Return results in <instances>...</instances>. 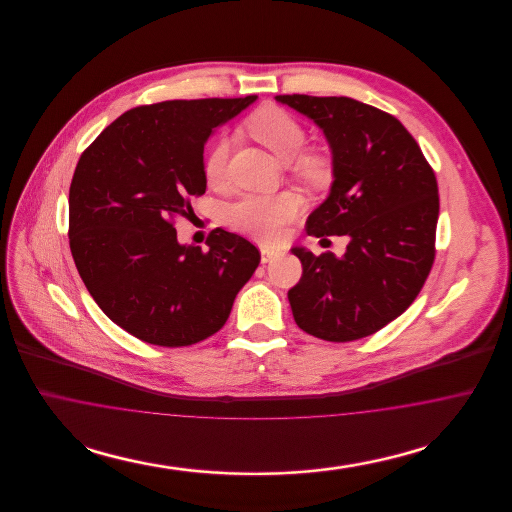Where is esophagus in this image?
<instances>
[{"mask_svg":"<svg viewBox=\"0 0 512 512\" xmlns=\"http://www.w3.org/2000/svg\"><path fill=\"white\" fill-rule=\"evenodd\" d=\"M278 255H280V251H276V249L261 247V261H263V263H270V261H274Z\"/></svg>","mask_w":512,"mask_h":512,"instance_id":"esophagus-1","label":"esophagus"}]
</instances>
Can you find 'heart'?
Listing matches in <instances>:
<instances>
[{
  "label": "heart",
  "mask_w": 512,
  "mask_h": 512,
  "mask_svg": "<svg viewBox=\"0 0 512 512\" xmlns=\"http://www.w3.org/2000/svg\"><path fill=\"white\" fill-rule=\"evenodd\" d=\"M249 132L284 165L297 161L307 149V134L303 126L280 107L259 109L249 119ZM228 153L230 142L224 136L217 138L207 149L203 174L211 186H220L224 182ZM295 171L305 180L318 182L326 178V163L318 155H304L295 165ZM295 213L297 201L292 195H244L226 209V222L255 240L278 242Z\"/></svg>",
  "instance_id": "heart-1"
}]
</instances>
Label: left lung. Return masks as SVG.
I'll use <instances>...</instances> for the list:
<instances>
[{
  "mask_svg": "<svg viewBox=\"0 0 512 512\" xmlns=\"http://www.w3.org/2000/svg\"><path fill=\"white\" fill-rule=\"evenodd\" d=\"M317 124L332 151L330 194L309 236H347L341 257L292 247L303 265L288 292L297 326L326 341L366 338L407 311L434 263L436 174L407 128L351 98L276 96Z\"/></svg>",
  "mask_w": 512,
  "mask_h": 512,
  "instance_id": "obj_1",
  "label": "left lung"
}]
</instances>
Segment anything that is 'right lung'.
I'll use <instances>...</instances> for the list:
<instances>
[{"instance_id":"obj_1","label":"right lung","mask_w":512,"mask_h":512,"mask_svg":"<svg viewBox=\"0 0 512 512\" xmlns=\"http://www.w3.org/2000/svg\"><path fill=\"white\" fill-rule=\"evenodd\" d=\"M257 96L174 99L126 111L88 147L69 192L74 265L99 309L138 340L182 347L219 332L259 249L217 228L180 244L172 219L205 194L203 147Z\"/></svg>"}]
</instances>
